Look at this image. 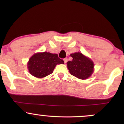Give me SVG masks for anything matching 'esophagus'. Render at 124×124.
<instances>
[{"mask_svg": "<svg viewBox=\"0 0 124 124\" xmlns=\"http://www.w3.org/2000/svg\"><path fill=\"white\" fill-rule=\"evenodd\" d=\"M63 61H64V62H65V63H66V62H68V58H65V59H63Z\"/></svg>", "mask_w": 124, "mask_h": 124, "instance_id": "obj_1", "label": "esophagus"}]
</instances>
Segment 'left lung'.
Here are the masks:
<instances>
[{"instance_id":"1","label":"left lung","mask_w":124,"mask_h":124,"mask_svg":"<svg viewBox=\"0 0 124 124\" xmlns=\"http://www.w3.org/2000/svg\"><path fill=\"white\" fill-rule=\"evenodd\" d=\"M70 56L73 59L67 62V67L71 75L82 80L90 77L94 71L93 61L80 52L70 54Z\"/></svg>"}]
</instances>
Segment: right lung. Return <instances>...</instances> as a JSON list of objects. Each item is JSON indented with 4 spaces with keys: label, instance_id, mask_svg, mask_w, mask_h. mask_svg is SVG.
<instances>
[{
    "label": "right lung",
    "instance_id": "add662e5",
    "mask_svg": "<svg viewBox=\"0 0 124 124\" xmlns=\"http://www.w3.org/2000/svg\"><path fill=\"white\" fill-rule=\"evenodd\" d=\"M63 63L64 61L58 58L56 54L38 52L30 58L27 67L31 75L42 78L52 73L56 65Z\"/></svg>",
    "mask_w": 124,
    "mask_h": 124
}]
</instances>
